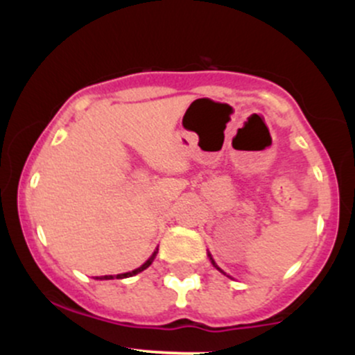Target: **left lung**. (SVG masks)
<instances>
[{
  "label": "left lung",
  "instance_id": "1",
  "mask_svg": "<svg viewBox=\"0 0 355 355\" xmlns=\"http://www.w3.org/2000/svg\"><path fill=\"white\" fill-rule=\"evenodd\" d=\"M210 259H211V257H210ZM211 263H214V266H215V262H214V260H211ZM215 267H217V266H215ZM218 268V267H217ZM218 270H220V268H218Z\"/></svg>",
  "mask_w": 355,
  "mask_h": 355
}]
</instances>
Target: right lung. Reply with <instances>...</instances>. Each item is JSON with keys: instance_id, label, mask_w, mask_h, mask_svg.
Here are the masks:
<instances>
[{"instance_id": "1", "label": "right lung", "mask_w": 355, "mask_h": 355, "mask_svg": "<svg viewBox=\"0 0 355 355\" xmlns=\"http://www.w3.org/2000/svg\"><path fill=\"white\" fill-rule=\"evenodd\" d=\"M155 255H157V252H153V255L150 257L148 260H146V262L144 263V266H141V267H138V268H135V270H132V272H126V274H120V275H116V279H126V277H133V275L140 274V272H144L146 267H150V266H152V262H153ZM96 279H100V280H110V279H113V275H103V277H96Z\"/></svg>"}]
</instances>
